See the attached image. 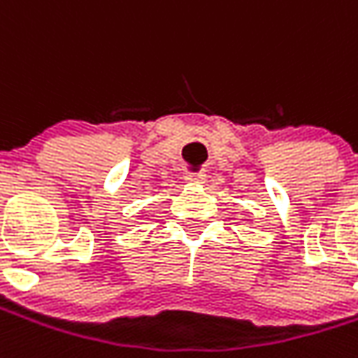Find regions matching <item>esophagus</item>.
I'll return each instance as SVG.
<instances>
[{"instance_id": "esophagus-1", "label": "esophagus", "mask_w": 358, "mask_h": 358, "mask_svg": "<svg viewBox=\"0 0 358 358\" xmlns=\"http://www.w3.org/2000/svg\"><path fill=\"white\" fill-rule=\"evenodd\" d=\"M186 182H189V184H203L205 182V174L203 172H186Z\"/></svg>"}]
</instances>
